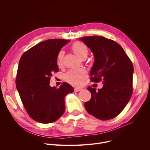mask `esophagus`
Returning <instances> with one entry per match:
<instances>
[{
	"mask_svg": "<svg viewBox=\"0 0 150 150\" xmlns=\"http://www.w3.org/2000/svg\"><path fill=\"white\" fill-rule=\"evenodd\" d=\"M82 90L81 88H75L74 89V91L75 92H79V91H81Z\"/></svg>",
	"mask_w": 150,
	"mask_h": 150,
	"instance_id": "esophagus-1",
	"label": "esophagus"
}]
</instances>
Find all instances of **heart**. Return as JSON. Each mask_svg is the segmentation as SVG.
Wrapping results in <instances>:
<instances>
[{"mask_svg": "<svg viewBox=\"0 0 150 150\" xmlns=\"http://www.w3.org/2000/svg\"><path fill=\"white\" fill-rule=\"evenodd\" d=\"M71 49L75 54L81 59H86L88 57L89 53L88 47L81 42H75L74 43L71 47ZM64 51L61 50L57 54V64L59 67H61L64 64ZM87 71L84 69H72L69 70L64 74V79L72 85L80 86L86 77L87 76Z\"/></svg>", "mask_w": 150, "mask_h": 150, "instance_id": "1", "label": "heart"}]
</instances>
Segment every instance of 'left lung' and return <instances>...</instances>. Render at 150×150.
Returning a JSON list of instances; mask_svg holds the SVG:
<instances>
[{
	"label": "left lung",
	"mask_w": 150,
	"mask_h": 150,
	"mask_svg": "<svg viewBox=\"0 0 150 150\" xmlns=\"http://www.w3.org/2000/svg\"><path fill=\"white\" fill-rule=\"evenodd\" d=\"M80 39L95 57L91 81L103 83V88L97 91L90 86L88 88L91 98L84 103V107L98 119H112L123 111L131 97L132 63L120 45L111 39L98 36Z\"/></svg>",
	"instance_id": "8db88e82"
}]
</instances>
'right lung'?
<instances>
[{"instance_id": "1", "label": "right lung", "mask_w": 150, "mask_h": 150, "mask_svg": "<svg viewBox=\"0 0 150 150\" xmlns=\"http://www.w3.org/2000/svg\"><path fill=\"white\" fill-rule=\"evenodd\" d=\"M69 41L48 39L23 53L19 60L16 88L27 112L38 122L50 123L59 119L65 112V97L74 92L66 82L59 88L49 84L52 74L59 70L57 54Z\"/></svg>"}]
</instances>
